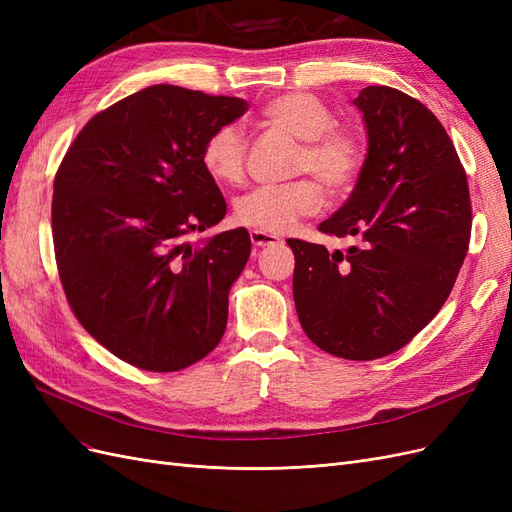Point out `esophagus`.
Returning a JSON list of instances; mask_svg holds the SVG:
<instances>
[{"label":"esophagus","mask_w":512,"mask_h":512,"mask_svg":"<svg viewBox=\"0 0 512 512\" xmlns=\"http://www.w3.org/2000/svg\"><path fill=\"white\" fill-rule=\"evenodd\" d=\"M250 239L256 247H267V245H277L280 243V237L275 235H267V232H260V230H252L250 232Z\"/></svg>","instance_id":"obj_1"}]
</instances>
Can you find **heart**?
Instances as JSON below:
<instances>
[{
    "instance_id": "obj_1",
    "label": "heart",
    "mask_w": 512,
    "mask_h": 512,
    "mask_svg": "<svg viewBox=\"0 0 512 512\" xmlns=\"http://www.w3.org/2000/svg\"><path fill=\"white\" fill-rule=\"evenodd\" d=\"M271 126L303 143L297 170L312 173L331 194L344 192L356 179L365 158L361 138L350 130L335 128L331 108L320 98L292 91L271 100L265 111ZM203 164L213 179L235 185L245 173V138L239 126L226 123L215 130L203 147ZM322 205V190L312 179L286 185H260L235 203V222L282 235L299 218L314 215Z\"/></svg>"
}]
</instances>
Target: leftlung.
<instances>
[{
  "mask_svg": "<svg viewBox=\"0 0 512 512\" xmlns=\"http://www.w3.org/2000/svg\"><path fill=\"white\" fill-rule=\"evenodd\" d=\"M367 156L346 203L318 230L348 252L288 239L305 335L371 361L404 348L440 312L468 254L472 207L453 141L427 106L393 87L361 89Z\"/></svg>",
  "mask_w": 512,
  "mask_h": 512,
  "instance_id": "left-lung-1",
  "label": "left lung"
}]
</instances>
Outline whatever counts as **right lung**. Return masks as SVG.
Segmentation results:
<instances>
[{
  "label": "right lung",
  "mask_w": 512,
  "mask_h": 512,
  "mask_svg": "<svg viewBox=\"0 0 512 512\" xmlns=\"http://www.w3.org/2000/svg\"><path fill=\"white\" fill-rule=\"evenodd\" d=\"M245 111L241 98L151 85L91 119L57 170L51 218L66 299L96 342L138 369L188 367L226 331L250 232L188 237L226 215L203 147Z\"/></svg>",
  "instance_id": "right-lung-1"
}]
</instances>
